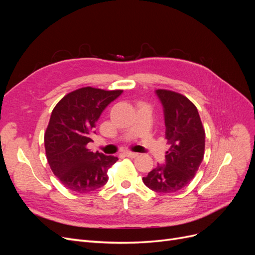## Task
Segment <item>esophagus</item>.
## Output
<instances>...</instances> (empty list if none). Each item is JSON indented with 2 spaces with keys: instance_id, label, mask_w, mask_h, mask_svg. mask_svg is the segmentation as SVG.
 Here are the masks:
<instances>
[{
  "instance_id": "obj_1",
  "label": "esophagus",
  "mask_w": 255,
  "mask_h": 255,
  "mask_svg": "<svg viewBox=\"0 0 255 255\" xmlns=\"http://www.w3.org/2000/svg\"><path fill=\"white\" fill-rule=\"evenodd\" d=\"M125 155L128 156V157H130V158H135V157H137L138 155H139V154L134 153V152H130V151H126L125 152Z\"/></svg>"
}]
</instances>
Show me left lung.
<instances>
[{
	"instance_id": "obj_1",
	"label": "left lung",
	"mask_w": 255,
	"mask_h": 255,
	"mask_svg": "<svg viewBox=\"0 0 255 255\" xmlns=\"http://www.w3.org/2000/svg\"><path fill=\"white\" fill-rule=\"evenodd\" d=\"M155 92L164 109L165 138L170 148L165 164H158L142 181L153 191L169 194L194 179L204 156L205 132L197 107L186 97L165 89Z\"/></svg>"
}]
</instances>
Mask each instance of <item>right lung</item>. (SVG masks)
I'll return each instance as SVG.
<instances>
[{
  "mask_svg": "<svg viewBox=\"0 0 255 255\" xmlns=\"http://www.w3.org/2000/svg\"><path fill=\"white\" fill-rule=\"evenodd\" d=\"M122 91L84 87L54 107L44 133L45 154L53 173L68 189L85 194L109 181L107 170L118 157L94 153L87 145L100 116Z\"/></svg>",
  "mask_w": 255,
  "mask_h": 255,
  "instance_id": "add662e5",
  "label": "right lung"
}]
</instances>
